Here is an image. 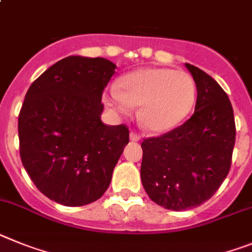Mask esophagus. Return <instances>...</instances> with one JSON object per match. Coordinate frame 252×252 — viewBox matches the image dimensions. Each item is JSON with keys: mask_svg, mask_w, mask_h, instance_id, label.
<instances>
[{"mask_svg": "<svg viewBox=\"0 0 252 252\" xmlns=\"http://www.w3.org/2000/svg\"><path fill=\"white\" fill-rule=\"evenodd\" d=\"M129 138H130V141L132 142H138L139 139H141V137H139V134H137V133L130 132L129 133Z\"/></svg>", "mask_w": 252, "mask_h": 252, "instance_id": "1", "label": "esophagus"}]
</instances>
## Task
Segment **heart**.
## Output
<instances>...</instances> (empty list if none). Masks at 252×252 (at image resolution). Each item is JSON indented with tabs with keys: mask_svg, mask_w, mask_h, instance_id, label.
Returning <instances> with one entry per match:
<instances>
[{
	"mask_svg": "<svg viewBox=\"0 0 252 252\" xmlns=\"http://www.w3.org/2000/svg\"><path fill=\"white\" fill-rule=\"evenodd\" d=\"M196 101V85L185 71L148 67L130 72L111 87L105 102L119 113L128 114L141 105L139 120L152 133L170 132L191 113Z\"/></svg>",
	"mask_w": 252,
	"mask_h": 252,
	"instance_id": "heart-1",
	"label": "heart"
}]
</instances>
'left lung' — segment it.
<instances>
[{"label":"left lung","instance_id":"1","mask_svg":"<svg viewBox=\"0 0 252 252\" xmlns=\"http://www.w3.org/2000/svg\"><path fill=\"white\" fill-rule=\"evenodd\" d=\"M196 85L195 111L171 132L144 139L141 180L151 200L187 211L207 202L231 167L236 139L233 109L217 81L185 63Z\"/></svg>","mask_w":252,"mask_h":252}]
</instances>
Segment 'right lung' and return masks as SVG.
<instances>
[{
    "mask_svg": "<svg viewBox=\"0 0 252 252\" xmlns=\"http://www.w3.org/2000/svg\"><path fill=\"white\" fill-rule=\"evenodd\" d=\"M117 65L71 56L29 87L19 115L20 157L45 196L67 207L95 202L129 142L126 126L101 122V95Z\"/></svg>",
    "mask_w": 252,
    "mask_h": 252,
    "instance_id": "obj_1",
    "label": "right lung"
}]
</instances>
